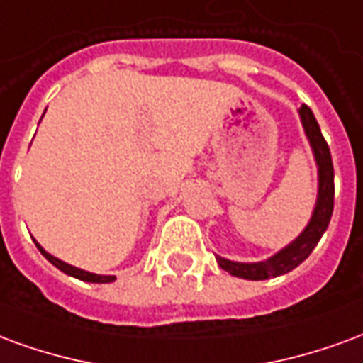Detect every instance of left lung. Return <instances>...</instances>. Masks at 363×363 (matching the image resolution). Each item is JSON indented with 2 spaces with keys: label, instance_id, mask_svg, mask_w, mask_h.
Masks as SVG:
<instances>
[{
  "label": "left lung",
  "instance_id": "left-lung-1",
  "mask_svg": "<svg viewBox=\"0 0 363 363\" xmlns=\"http://www.w3.org/2000/svg\"><path fill=\"white\" fill-rule=\"evenodd\" d=\"M297 114H299L301 126H303L307 142L311 145L313 157L317 163V184L319 186H317V200H315L309 223L291 243L286 245L278 252H274L272 257L259 260V262H235V260L223 259L220 255H216L218 264L231 276L243 278V280H268V278H276V276L289 272L311 255L323 233L327 231L333 208H335V169H333L330 150L320 134V128L311 108L307 104H301Z\"/></svg>",
  "mask_w": 363,
  "mask_h": 363
}]
</instances>
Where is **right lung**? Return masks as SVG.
<instances>
[{"mask_svg": "<svg viewBox=\"0 0 363 363\" xmlns=\"http://www.w3.org/2000/svg\"><path fill=\"white\" fill-rule=\"evenodd\" d=\"M46 112V111H44ZM44 116V114H43ZM35 245L38 247V251L43 252L44 259L48 260V262H52L54 267L58 268V270H62L64 274H67V276H74V278H77V280H83V281H91V284H108V281H114L116 280V276H101V274H93V272H87V270H83V268H77V267H72V264H67V262H64V260L56 259L54 255H50V252H46L38 245V241L35 239Z\"/></svg>", "mask_w": 363, "mask_h": 363, "instance_id": "1", "label": "right lung"}]
</instances>
